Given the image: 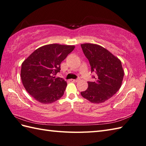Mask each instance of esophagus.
Wrapping results in <instances>:
<instances>
[{
  "instance_id": "obj_1",
  "label": "esophagus",
  "mask_w": 146,
  "mask_h": 146,
  "mask_svg": "<svg viewBox=\"0 0 146 146\" xmlns=\"http://www.w3.org/2000/svg\"><path fill=\"white\" fill-rule=\"evenodd\" d=\"M80 80V79H76V80H74V79H71V81L72 82H74V83H76V82H78Z\"/></svg>"
}]
</instances>
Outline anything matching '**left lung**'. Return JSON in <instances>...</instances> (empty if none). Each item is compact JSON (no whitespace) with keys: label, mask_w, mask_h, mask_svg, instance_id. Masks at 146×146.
Here are the masks:
<instances>
[{"label":"left lung","mask_w":146,"mask_h":146,"mask_svg":"<svg viewBox=\"0 0 146 146\" xmlns=\"http://www.w3.org/2000/svg\"><path fill=\"white\" fill-rule=\"evenodd\" d=\"M81 46L90 62L91 72L97 75L94 82H88V88L81 95L92 103H103L121 87L124 75L122 63L117 56L100 45L84 43Z\"/></svg>","instance_id":"obj_1"}]
</instances>
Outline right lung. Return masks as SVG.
Instances as JSON below:
<instances>
[{"mask_svg": "<svg viewBox=\"0 0 146 146\" xmlns=\"http://www.w3.org/2000/svg\"><path fill=\"white\" fill-rule=\"evenodd\" d=\"M73 45L50 44L32 52L21 66V77L26 90L41 104H52L63 95L67 83L56 78L60 64L75 49Z\"/></svg>", "mask_w": 146, "mask_h": 146, "instance_id": "right-lung-1", "label": "right lung"}]
</instances>
